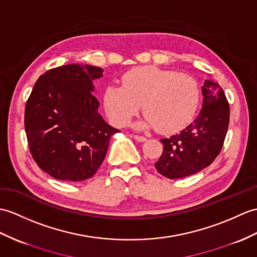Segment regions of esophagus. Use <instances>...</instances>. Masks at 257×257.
Segmentation results:
<instances>
[{
	"label": "esophagus",
	"instance_id": "esophagus-1",
	"mask_svg": "<svg viewBox=\"0 0 257 257\" xmlns=\"http://www.w3.org/2000/svg\"><path fill=\"white\" fill-rule=\"evenodd\" d=\"M134 138H135L137 141H139V142H145V141L147 140L146 137L138 136V135H134Z\"/></svg>",
	"mask_w": 257,
	"mask_h": 257
}]
</instances>
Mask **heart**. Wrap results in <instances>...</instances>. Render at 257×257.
I'll list each match as a JSON object with an SVG mask.
<instances>
[{"mask_svg": "<svg viewBox=\"0 0 257 257\" xmlns=\"http://www.w3.org/2000/svg\"><path fill=\"white\" fill-rule=\"evenodd\" d=\"M121 82L122 86H107L103 96L106 114L115 126H126L141 105L147 117L141 127H156L162 135L183 130L196 115L200 88L192 75L142 65L124 73Z\"/></svg>", "mask_w": 257, "mask_h": 257, "instance_id": "b5f03b06", "label": "heart"}]
</instances>
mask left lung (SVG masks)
Masks as SVG:
<instances>
[{"instance_id":"8db88e82","label":"left lung","mask_w":257,"mask_h":257,"mask_svg":"<svg viewBox=\"0 0 257 257\" xmlns=\"http://www.w3.org/2000/svg\"><path fill=\"white\" fill-rule=\"evenodd\" d=\"M204 103L198 117L170 138L161 139L163 152L154 164L160 174L175 180L204 170L223 147L230 121V106L218 83L206 80L201 87Z\"/></svg>"}]
</instances>
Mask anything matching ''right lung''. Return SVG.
I'll use <instances>...</instances> for the list:
<instances>
[{
  "label": "right lung",
  "mask_w": 257,
  "mask_h": 257,
  "mask_svg": "<svg viewBox=\"0 0 257 257\" xmlns=\"http://www.w3.org/2000/svg\"><path fill=\"white\" fill-rule=\"evenodd\" d=\"M103 70L68 64L51 69L35 83L25 107L29 151L44 172L60 181L92 177L118 133L98 114L93 81Z\"/></svg>",
  "instance_id": "1"
}]
</instances>
